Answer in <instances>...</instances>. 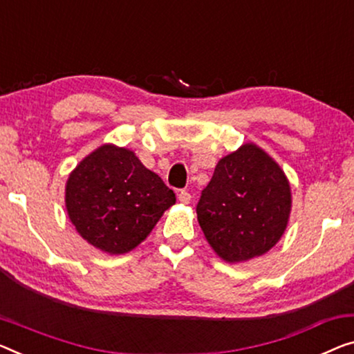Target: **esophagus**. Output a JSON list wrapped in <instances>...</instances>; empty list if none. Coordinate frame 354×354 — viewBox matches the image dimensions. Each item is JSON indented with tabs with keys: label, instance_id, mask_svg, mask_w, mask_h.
I'll use <instances>...</instances> for the list:
<instances>
[{
	"label": "esophagus",
	"instance_id": "34e87169",
	"mask_svg": "<svg viewBox=\"0 0 354 354\" xmlns=\"http://www.w3.org/2000/svg\"><path fill=\"white\" fill-rule=\"evenodd\" d=\"M191 194H189L187 191H181V192H179L178 194V200H179V202H181L183 205H189V203H191Z\"/></svg>",
	"mask_w": 354,
	"mask_h": 354
}]
</instances>
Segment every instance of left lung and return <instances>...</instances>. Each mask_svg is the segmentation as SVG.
I'll return each mask as SVG.
<instances>
[{"mask_svg": "<svg viewBox=\"0 0 354 354\" xmlns=\"http://www.w3.org/2000/svg\"><path fill=\"white\" fill-rule=\"evenodd\" d=\"M291 208V184L281 167L262 147L245 143L218 162L197 205V219L216 254L239 263L278 243Z\"/></svg>", "mask_w": 354, "mask_h": 354, "instance_id": "obj_1", "label": "left lung"}]
</instances>
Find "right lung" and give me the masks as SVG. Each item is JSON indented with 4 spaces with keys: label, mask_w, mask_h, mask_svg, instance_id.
Listing matches in <instances>:
<instances>
[{
    "label": "right lung",
    "mask_w": 354,
    "mask_h": 354,
    "mask_svg": "<svg viewBox=\"0 0 354 354\" xmlns=\"http://www.w3.org/2000/svg\"><path fill=\"white\" fill-rule=\"evenodd\" d=\"M176 202L175 192L133 151L102 145L77 163L65 186L77 234L111 256L135 250Z\"/></svg>",
    "instance_id": "obj_1"
}]
</instances>
